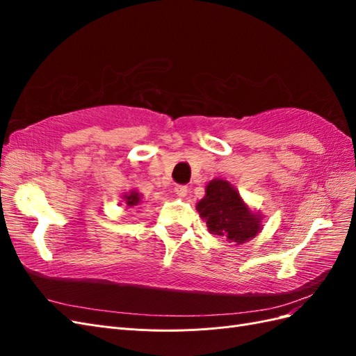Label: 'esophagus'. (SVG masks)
I'll return each instance as SVG.
<instances>
[{"instance_id": "obj_1", "label": "esophagus", "mask_w": 356, "mask_h": 356, "mask_svg": "<svg viewBox=\"0 0 356 356\" xmlns=\"http://www.w3.org/2000/svg\"><path fill=\"white\" fill-rule=\"evenodd\" d=\"M187 187L186 186H177L175 188H174V191H175V195L177 196H179V197H184L186 195H187Z\"/></svg>"}]
</instances>
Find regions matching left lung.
<instances>
[{
    "instance_id": "8db88e82",
    "label": "left lung",
    "mask_w": 356,
    "mask_h": 356,
    "mask_svg": "<svg viewBox=\"0 0 356 356\" xmlns=\"http://www.w3.org/2000/svg\"><path fill=\"white\" fill-rule=\"evenodd\" d=\"M200 217L212 234L245 243L260 232L261 220L251 213L239 193L227 181L213 179L207 186V195L197 203Z\"/></svg>"
}]
</instances>
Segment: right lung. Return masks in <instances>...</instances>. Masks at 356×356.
<instances>
[{
	"label": "right lung",
	"instance_id": "right-lung-1",
	"mask_svg": "<svg viewBox=\"0 0 356 356\" xmlns=\"http://www.w3.org/2000/svg\"><path fill=\"white\" fill-rule=\"evenodd\" d=\"M124 202H126L127 207H135V204L141 202V195H139V193H136V191H131L129 195L124 196Z\"/></svg>",
	"mask_w": 356,
	"mask_h": 356
}]
</instances>
